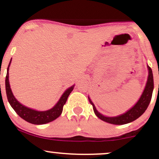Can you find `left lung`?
<instances>
[{
    "mask_svg": "<svg viewBox=\"0 0 159 159\" xmlns=\"http://www.w3.org/2000/svg\"><path fill=\"white\" fill-rule=\"evenodd\" d=\"M147 67H148L149 70V76L148 79H147V85H146L143 93H142L138 102L135 104V105L125 114L120 115L118 116H114V117H107V116H103L99 112H98L94 106L93 103L90 99V102L93 105V108L95 114L99 119L107 122V123L114 124V125H123V124L131 123V122L137 120L145 112L151 101L153 88H154V81H153L152 69L149 66H147Z\"/></svg>",
    "mask_w": 159,
    "mask_h": 159,
    "instance_id": "1",
    "label": "left lung"
}]
</instances>
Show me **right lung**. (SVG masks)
<instances>
[{
  "instance_id": "1",
  "label": "right lung",
  "mask_w": 159,
  "mask_h": 159,
  "mask_svg": "<svg viewBox=\"0 0 159 159\" xmlns=\"http://www.w3.org/2000/svg\"><path fill=\"white\" fill-rule=\"evenodd\" d=\"M11 61H12V59H11ZM11 61L9 63L8 68H7L5 84H6L7 99H8V102L10 104L11 107L16 112V114L19 115L20 117L25 120V121L32 124H35V125H42V124L48 123L57 119L61 114L62 111H63V105L66 102L68 96L73 90L74 85L65 91L64 93L62 95L61 98H60L58 102L56 104L55 106L52 107L50 110L45 111H37L28 108V107L24 106L16 100L10 89V83H9V66L10 65Z\"/></svg>"
}]
</instances>
